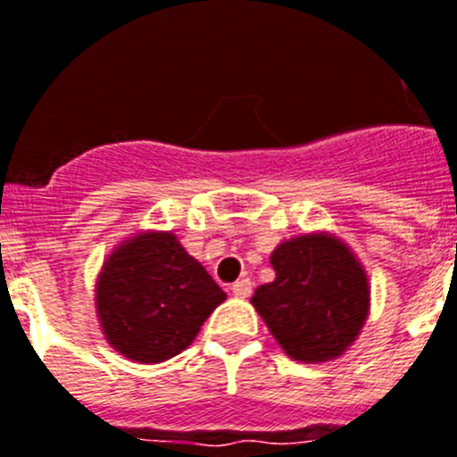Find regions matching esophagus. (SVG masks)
<instances>
[{
	"instance_id": "obj_1",
	"label": "esophagus",
	"mask_w": 457,
	"mask_h": 457,
	"mask_svg": "<svg viewBox=\"0 0 457 457\" xmlns=\"http://www.w3.org/2000/svg\"><path fill=\"white\" fill-rule=\"evenodd\" d=\"M232 295L239 299L249 297L252 295V280L249 278H242V280H237L235 285H232Z\"/></svg>"
}]
</instances>
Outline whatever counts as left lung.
I'll list each match as a JSON object with an SVG mask.
<instances>
[{
	"label": "left lung",
	"mask_w": 457,
	"mask_h": 457,
	"mask_svg": "<svg viewBox=\"0 0 457 457\" xmlns=\"http://www.w3.org/2000/svg\"><path fill=\"white\" fill-rule=\"evenodd\" d=\"M270 266L275 280L256 287L252 304L285 354L319 364L347 353L371 309L357 253L333 232H306L278 244Z\"/></svg>",
	"instance_id": "left-lung-1"
}]
</instances>
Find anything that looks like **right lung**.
<instances>
[{"mask_svg":"<svg viewBox=\"0 0 457 457\" xmlns=\"http://www.w3.org/2000/svg\"><path fill=\"white\" fill-rule=\"evenodd\" d=\"M228 295L174 232L145 229L107 253L96 280L103 336L127 360L158 364L187 350Z\"/></svg>","mask_w":457,"mask_h":457,"instance_id":"add662e5","label":"right lung"}]
</instances>
